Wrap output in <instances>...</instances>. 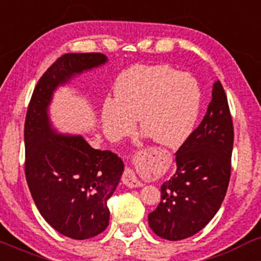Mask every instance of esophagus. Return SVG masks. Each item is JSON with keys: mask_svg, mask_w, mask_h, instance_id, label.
I'll list each match as a JSON object with an SVG mask.
<instances>
[{"mask_svg": "<svg viewBox=\"0 0 261 261\" xmlns=\"http://www.w3.org/2000/svg\"><path fill=\"white\" fill-rule=\"evenodd\" d=\"M123 182L128 187H142L143 182L137 177L136 172L132 169H125L124 175H123Z\"/></svg>", "mask_w": 261, "mask_h": 261, "instance_id": "esophagus-1", "label": "esophagus"}]
</instances>
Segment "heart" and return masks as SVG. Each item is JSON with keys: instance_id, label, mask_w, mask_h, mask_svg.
Instances as JSON below:
<instances>
[{"instance_id": "b5f03b06", "label": "heart", "mask_w": 261, "mask_h": 261, "mask_svg": "<svg viewBox=\"0 0 261 261\" xmlns=\"http://www.w3.org/2000/svg\"><path fill=\"white\" fill-rule=\"evenodd\" d=\"M101 121L107 137L119 140L140 129L158 144L178 148L192 133L201 106L200 87L191 76L168 65H134L113 85Z\"/></svg>"}]
</instances>
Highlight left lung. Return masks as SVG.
I'll list each match as a JSON object with an SVG mask.
<instances>
[{"instance_id": "8db88e82", "label": "left lung", "mask_w": 261, "mask_h": 261, "mask_svg": "<svg viewBox=\"0 0 261 261\" xmlns=\"http://www.w3.org/2000/svg\"><path fill=\"white\" fill-rule=\"evenodd\" d=\"M233 123L219 81L196 129L176 151V171L160 187L162 201L149 213V227L168 241L200 232L218 212L230 177Z\"/></svg>"}]
</instances>
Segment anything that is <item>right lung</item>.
<instances>
[{
  "mask_svg": "<svg viewBox=\"0 0 261 261\" xmlns=\"http://www.w3.org/2000/svg\"><path fill=\"white\" fill-rule=\"evenodd\" d=\"M107 61L99 53L63 55L38 81L25 116L29 191L42 217L57 232L77 241L107 228V200L121 181L124 164L112 151L93 149L83 136L58 132L49 106L59 87Z\"/></svg>",
  "mask_w": 261,
  "mask_h": 261,
  "instance_id": "right-lung-1",
  "label": "right lung"
}]
</instances>
